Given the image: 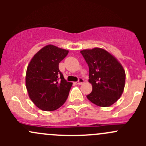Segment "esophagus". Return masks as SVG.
<instances>
[{
	"label": "esophagus",
	"mask_w": 146,
	"mask_h": 146,
	"mask_svg": "<svg viewBox=\"0 0 146 146\" xmlns=\"http://www.w3.org/2000/svg\"><path fill=\"white\" fill-rule=\"evenodd\" d=\"M84 82V80L82 78H79L77 82H76L75 83L76 84V85H81L82 82Z\"/></svg>",
	"instance_id": "34e87169"
}]
</instances>
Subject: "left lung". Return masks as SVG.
<instances>
[{
    "label": "left lung",
    "instance_id": "left-lung-1",
    "mask_svg": "<svg viewBox=\"0 0 146 146\" xmlns=\"http://www.w3.org/2000/svg\"><path fill=\"white\" fill-rule=\"evenodd\" d=\"M89 67V82L92 85L87 98L100 107H110L120 98L126 75L122 66L112 55L100 48L80 51Z\"/></svg>",
    "mask_w": 146,
    "mask_h": 146
}]
</instances>
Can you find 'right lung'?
Segmentation results:
<instances>
[{
  "mask_svg": "<svg viewBox=\"0 0 146 146\" xmlns=\"http://www.w3.org/2000/svg\"><path fill=\"white\" fill-rule=\"evenodd\" d=\"M68 51L47 45L31 60L26 73V88L31 100L44 111H54L64 104L73 83L64 79L58 64Z\"/></svg>",
  "mask_w": 146,
  "mask_h": 146,
  "instance_id": "add662e5",
  "label": "right lung"
}]
</instances>
